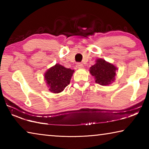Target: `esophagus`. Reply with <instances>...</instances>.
<instances>
[{"label": "esophagus", "instance_id": "1", "mask_svg": "<svg viewBox=\"0 0 149 149\" xmlns=\"http://www.w3.org/2000/svg\"><path fill=\"white\" fill-rule=\"evenodd\" d=\"M76 67L77 68H84V65H83L81 63H77V65H76Z\"/></svg>", "mask_w": 149, "mask_h": 149}]
</instances>
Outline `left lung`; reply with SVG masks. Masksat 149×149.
Instances as JSON below:
<instances>
[{"label": "left lung", "mask_w": 149, "mask_h": 149, "mask_svg": "<svg viewBox=\"0 0 149 149\" xmlns=\"http://www.w3.org/2000/svg\"><path fill=\"white\" fill-rule=\"evenodd\" d=\"M116 67L103 59H97L90 68L89 72L94 76L95 82L101 85H108L115 79Z\"/></svg>", "instance_id": "obj_1"}]
</instances>
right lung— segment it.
<instances>
[{
	"label": "right lung",
	"instance_id": "1",
	"mask_svg": "<svg viewBox=\"0 0 149 149\" xmlns=\"http://www.w3.org/2000/svg\"><path fill=\"white\" fill-rule=\"evenodd\" d=\"M74 70L66 68L56 64L49 68L45 74V80L49 87V91L53 93H58L64 91L70 84Z\"/></svg>",
	"mask_w": 149,
	"mask_h": 149
}]
</instances>
